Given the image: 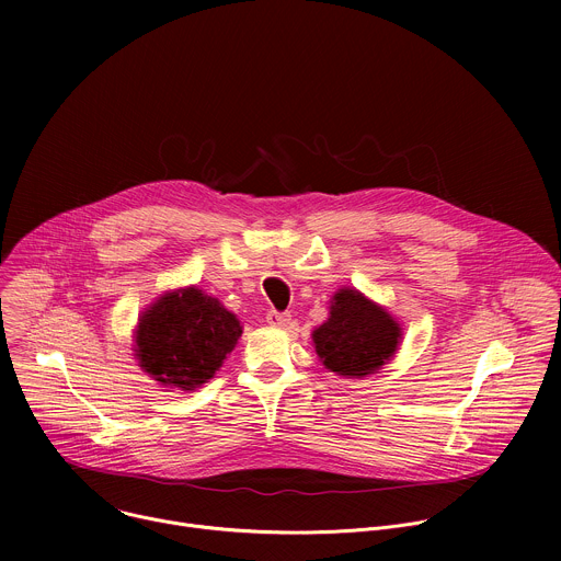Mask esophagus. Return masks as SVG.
Returning <instances> with one entry per match:
<instances>
[{
  "label": "esophagus",
  "instance_id": "obj_1",
  "mask_svg": "<svg viewBox=\"0 0 561 561\" xmlns=\"http://www.w3.org/2000/svg\"><path fill=\"white\" fill-rule=\"evenodd\" d=\"M266 322H268L271 327H275V329H288V327L293 324L288 312H277V310H271V312H268Z\"/></svg>",
  "mask_w": 561,
  "mask_h": 561
}]
</instances>
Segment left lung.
Returning a JSON list of instances; mask_svg holds the SVG:
<instances>
[{
    "mask_svg": "<svg viewBox=\"0 0 561 561\" xmlns=\"http://www.w3.org/2000/svg\"><path fill=\"white\" fill-rule=\"evenodd\" d=\"M402 335V324L381 304L344 286L331 297L327 322L312 331V346L327 370L364 379L390 364Z\"/></svg>",
    "mask_w": 561,
    "mask_h": 561,
    "instance_id": "obj_1",
    "label": "left lung"
}]
</instances>
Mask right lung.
Here are the masks:
<instances>
[{
	"instance_id": "obj_1",
	"label": "right lung",
	"mask_w": 561,
	"mask_h": 561,
	"mask_svg": "<svg viewBox=\"0 0 561 561\" xmlns=\"http://www.w3.org/2000/svg\"><path fill=\"white\" fill-rule=\"evenodd\" d=\"M239 337L237 314L191 284L162 293L139 312L133 353L159 386L195 390L215 377Z\"/></svg>"
}]
</instances>
